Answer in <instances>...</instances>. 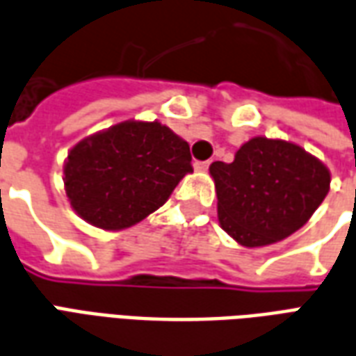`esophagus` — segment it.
Wrapping results in <instances>:
<instances>
[{
    "instance_id": "1",
    "label": "esophagus",
    "mask_w": 356,
    "mask_h": 356,
    "mask_svg": "<svg viewBox=\"0 0 356 356\" xmlns=\"http://www.w3.org/2000/svg\"><path fill=\"white\" fill-rule=\"evenodd\" d=\"M209 160H206V162H194V170L196 171H206L209 168Z\"/></svg>"
}]
</instances>
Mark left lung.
Returning <instances> with one entry per match:
<instances>
[{
    "label": "left lung",
    "instance_id": "obj_1",
    "mask_svg": "<svg viewBox=\"0 0 356 356\" xmlns=\"http://www.w3.org/2000/svg\"><path fill=\"white\" fill-rule=\"evenodd\" d=\"M217 216L225 232L246 248L290 236L330 191L328 168L293 143L254 137L234 162H213Z\"/></svg>",
    "mask_w": 356,
    "mask_h": 356
}]
</instances>
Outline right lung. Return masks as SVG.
Returning a JSON list of instances; mask_svg holds the SVG:
<instances>
[{
    "label": "right lung",
    "instance_id": "obj_1",
    "mask_svg": "<svg viewBox=\"0 0 356 356\" xmlns=\"http://www.w3.org/2000/svg\"><path fill=\"white\" fill-rule=\"evenodd\" d=\"M191 160L188 143L160 122H122L68 152L66 196L88 223L127 229L165 204Z\"/></svg>",
    "mask_w": 356,
    "mask_h": 356
}]
</instances>
